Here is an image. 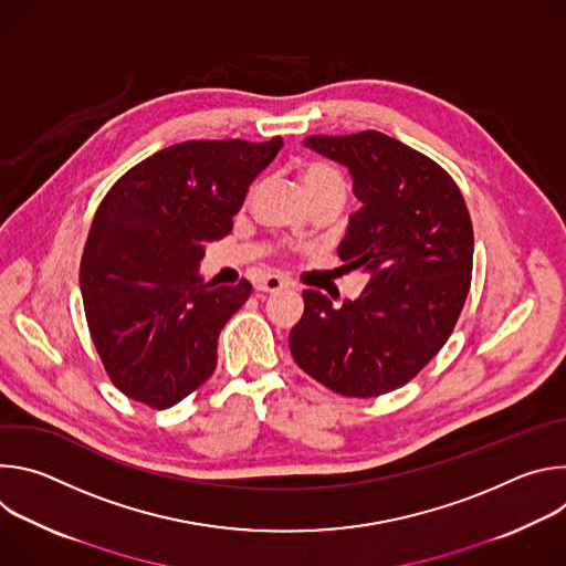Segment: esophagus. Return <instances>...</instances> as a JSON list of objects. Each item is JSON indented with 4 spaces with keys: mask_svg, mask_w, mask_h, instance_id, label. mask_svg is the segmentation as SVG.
<instances>
[{
    "mask_svg": "<svg viewBox=\"0 0 566 566\" xmlns=\"http://www.w3.org/2000/svg\"><path fill=\"white\" fill-rule=\"evenodd\" d=\"M289 286H291V284H289L284 277H277V275H266V277H262V280L255 282V289H258L260 293H277V291L289 289Z\"/></svg>",
    "mask_w": 566,
    "mask_h": 566,
    "instance_id": "34e87169",
    "label": "esophagus"
}]
</instances>
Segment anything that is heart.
<instances>
[{
	"mask_svg": "<svg viewBox=\"0 0 566 566\" xmlns=\"http://www.w3.org/2000/svg\"><path fill=\"white\" fill-rule=\"evenodd\" d=\"M300 184L308 199H315L319 195H343L345 197V179L338 170L325 166V164H304L297 172Z\"/></svg>",
	"mask_w": 566,
	"mask_h": 566,
	"instance_id": "obj_1",
	"label": "heart"
}]
</instances>
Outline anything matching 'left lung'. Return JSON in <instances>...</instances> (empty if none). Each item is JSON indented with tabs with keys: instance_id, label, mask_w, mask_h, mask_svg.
Returning a JSON list of instances; mask_svg holds the SVG:
<instances>
[{
	"instance_id": "obj_1",
	"label": "left lung",
	"mask_w": 566,
	"mask_h": 566,
	"mask_svg": "<svg viewBox=\"0 0 566 566\" xmlns=\"http://www.w3.org/2000/svg\"><path fill=\"white\" fill-rule=\"evenodd\" d=\"M304 145L349 168L363 206L338 255L369 273V284L340 306L304 291L289 347L332 391L380 396L412 380L448 343L470 291L472 221L452 177L387 134L308 136Z\"/></svg>"
}]
</instances>
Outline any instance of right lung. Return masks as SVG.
<instances>
[{
	"mask_svg": "<svg viewBox=\"0 0 566 566\" xmlns=\"http://www.w3.org/2000/svg\"><path fill=\"white\" fill-rule=\"evenodd\" d=\"M282 145L186 140L140 160L101 201L80 291L96 352L125 396L168 410L212 376L219 334L253 286L206 284V241L232 230Z\"/></svg>",
	"mask_w": 566,
	"mask_h": 566,
	"instance_id": "right-lung-1",
	"label": "right lung"
}]
</instances>
